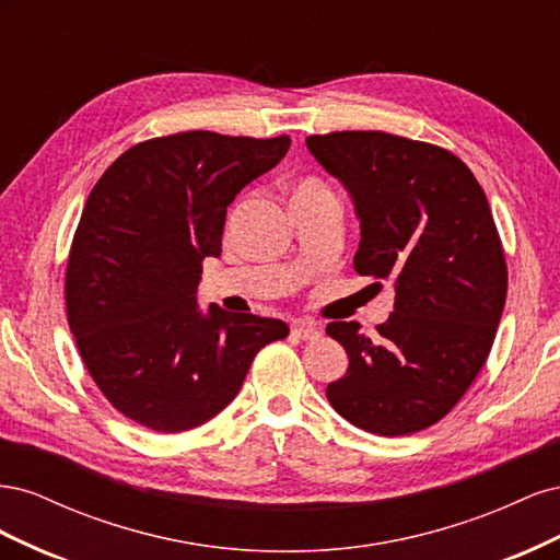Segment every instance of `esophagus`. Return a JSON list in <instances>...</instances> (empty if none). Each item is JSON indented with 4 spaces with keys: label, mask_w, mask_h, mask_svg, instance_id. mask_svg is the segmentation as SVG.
I'll list each match as a JSON object with an SVG mask.
<instances>
[{
    "label": "esophagus",
    "mask_w": 560,
    "mask_h": 560,
    "mask_svg": "<svg viewBox=\"0 0 560 560\" xmlns=\"http://www.w3.org/2000/svg\"><path fill=\"white\" fill-rule=\"evenodd\" d=\"M292 334L301 338V341H315V338H319V327L313 325V322H299Z\"/></svg>",
    "instance_id": "obj_1"
}]
</instances>
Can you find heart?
<instances>
[{
  "label": "heart",
  "instance_id": "b5f03b06",
  "mask_svg": "<svg viewBox=\"0 0 560 560\" xmlns=\"http://www.w3.org/2000/svg\"><path fill=\"white\" fill-rule=\"evenodd\" d=\"M331 191L327 189L325 184L315 177H301L294 184V194H292V202L294 200H311V198H319V196H329Z\"/></svg>",
  "mask_w": 560,
  "mask_h": 560
}]
</instances>
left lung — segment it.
<instances>
[{
    "mask_svg": "<svg viewBox=\"0 0 560 560\" xmlns=\"http://www.w3.org/2000/svg\"><path fill=\"white\" fill-rule=\"evenodd\" d=\"M306 144L354 200V270L395 287L376 338L358 322L327 325L350 360L327 399L371 434L425 430L463 399L498 334L506 261L488 198L460 159L430 142L341 130Z\"/></svg>",
    "mask_w": 560,
    "mask_h": 560,
    "instance_id": "8db88e82",
    "label": "left lung"
}]
</instances>
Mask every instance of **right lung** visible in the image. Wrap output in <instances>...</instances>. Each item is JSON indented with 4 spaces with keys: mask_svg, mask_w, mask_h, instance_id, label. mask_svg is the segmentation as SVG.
Returning <instances> with one entry per match:
<instances>
[{
    "mask_svg": "<svg viewBox=\"0 0 560 560\" xmlns=\"http://www.w3.org/2000/svg\"><path fill=\"white\" fill-rule=\"evenodd\" d=\"M290 138L186 130L144 140L97 179L65 270L67 322L118 413L163 434L233 401L264 346L290 327L196 303L202 259L222 254L226 208L278 165Z\"/></svg>",
    "mask_w": 560,
    "mask_h": 560,
    "instance_id": "add662e5",
    "label": "right lung"
}]
</instances>
